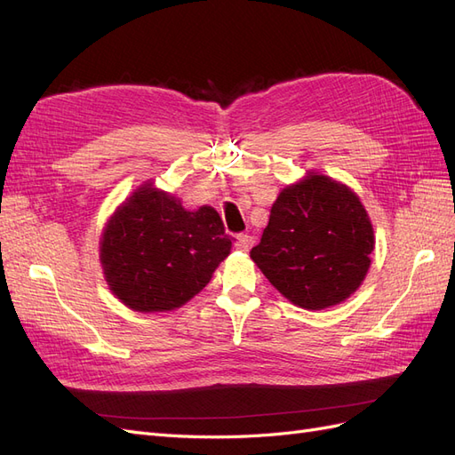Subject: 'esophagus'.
<instances>
[{
  "mask_svg": "<svg viewBox=\"0 0 455 455\" xmlns=\"http://www.w3.org/2000/svg\"><path fill=\"white\" fill-rule=\"evenodd\" d=\"M254 244V237L252 235H246V233H241L235 239V246L241 252H249Z\"/></svg>",
  "mask_w": 455,
  "mask_h": 455,
  "instance_id": "obj_1",
  "label": "esophagus"
}]
</instances>
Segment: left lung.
I'll use <instances>...</instances> for the list:
<instances>
[{
	"label": "left lung",
	"mask_w": 455,
	"mask_h": 455,
	"mask_svg": "<svg viewBox=\"0 0 455 455\" xmlns=\"http://www.w3.org/2000/svg\"><path fill=\"white\" fill-rule=\"evenodd\" d=\"M371 251L374 228L355 191L309 172L273 203L251 258L286 299L319 311L361 286Z\"/></svg>",
	"instance_id": "left-lung-1"
}]
</instances>
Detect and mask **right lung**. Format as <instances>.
I'll return each instance as SVG.
<instances>
[{
  "mask_svg": "<svg viewBox=\"0 0 455 455\" xmlns=\"http://www.w3.org/2000/svg\"><path fill=\"white\" fill-rule=\"evenodd\" d=\"M231 251L212 206L186 211L180 199L144 184L109 218L100 239L106 283L140 313L184 306L209 284Z\"/></svg>",
  "mask_w": 455,
  "mask_h": 455,
  "instance_id": "obj_1",
  "label": "right lung"
}]
</instances>
